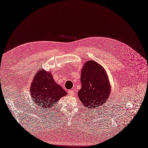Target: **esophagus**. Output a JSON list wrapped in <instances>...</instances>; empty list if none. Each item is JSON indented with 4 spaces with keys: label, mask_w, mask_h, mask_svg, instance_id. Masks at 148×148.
<instances>
[{
    "label": "esophagus",
    "mask_w": 148,
    "mask_h": 148,
    "mask_svg": "<svg viewBox=\"0 0 148 148\" xmlns=\"http://www.w3.org/2000/svg\"><path fill=\"white\" fill-rule=\"evenodd\" d=\"M68 93L71 95V96H73L74 95V91L73 90H70L68 91Z\"/></svg>",
    "instance_id": "esophagus-1"
}]
</instances>
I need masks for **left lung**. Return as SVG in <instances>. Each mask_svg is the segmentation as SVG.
<instances>
[{"label": "left lung", "mask_w": 148, "mask_h": 148, "mask_svg": "<svg viewBox=\"0 0 148 148\" xmlns=\"http://www.w3.org/2000/svg\"><path fill=\"white\" fill-rule=\"evenodd\" d=\"M80 81L78 96L86 108H96L106 102L111 87L106 71L99 63L91 60L85 62L81 71Z\"/></svg>", "instance_id": "1"}]
</instances>
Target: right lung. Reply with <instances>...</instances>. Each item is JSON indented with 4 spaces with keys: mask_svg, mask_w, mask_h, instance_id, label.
<instances>
[{
    "mask_svg": "<svg viewBox=\"0 0 148 148\" xmlns=\"http://www.w3.org/2000/svg\"><path fill=\"white\" fill-rule=\"evenodd\" d=\"M52 76L51 72L40 69L33 79L30 88L32 99L38 107L46 110L67 95L62 87L54 81Z\"/></svg>",
    "mask_w": 148,
    "mask_h": 148,
    "instance_id": "obj_1",
    "label": "right lung"
}]
</instances>
